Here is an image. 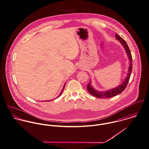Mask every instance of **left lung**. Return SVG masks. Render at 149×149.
Wrapping results in <instances>:
<instances>
[{"instance_id":"1","label":"left lung","mask_w":149,"mask_h":149,"mask_svg":"<svg viewBox=\"0 0 149 149\" xmlns=\"http://www.w3.org/2000/svg\"><path fill=\"white\" fill-rule=\"evenodd\" d=\"M116 38L118 40L120 41L121 44H122V46L125 49L126 53L127 55L128 58L129 59V67L128 69V73L127 74L126 77L125 79V80L123 81L122 84L119 85L116 88H114L111 89H109L108 91H98L95 90V88L93 87L92 85L91 84V80L90 81V82L87 85V90L91 94L95 96V97L100 98H110L114 96H116L117 95H119L125 89L127 83L129 81L132 71V57L129 48V47L126 43V42L124 40L122 39L121 37H120L119 35L116 34Z\"/></svg>"}]
</instances>
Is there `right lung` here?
I'll list each match as a JSON object with an SVG mask.
<instances>
[{"label": "right lung", "mask_w": 149, "mask_h": 149, "mask_svg": "<svg viewBox=\"0 0 149 149\" xmlns=\"http://www.w3.org/2000/svg\"><path fill=\"white\" fill-rule=\"evenodd\" d=\"M65 84H64V86H63V89H62V91H61V92H60V94H59V95H58V96H57V98H58V97H60V95H61V93H62V92H63V90H64V88H65ZM51 101V100H48V101Z\"/></svg>", "instance_id": "1"}]
</instances>
